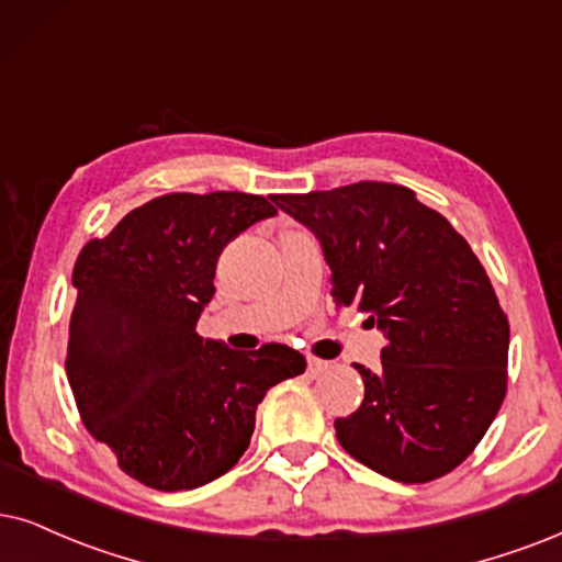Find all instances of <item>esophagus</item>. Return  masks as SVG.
Wrapping results in <instances>:
<instances>
[{"label":"esophagus","mask_w":562,"mask_h":562,"mask_svg":"<svg viewBox=\"0 0 562 562\" xmlns=\"http://www.w3.org/2000/svg\"><path fill=\"white\" fill-rule=\"evenodd\" d=\"M326 368H329V363H326V360L308 358V373H311V375H318V373H324Z\"/></svg>","instance_id":"34e87169"}]
</instances>
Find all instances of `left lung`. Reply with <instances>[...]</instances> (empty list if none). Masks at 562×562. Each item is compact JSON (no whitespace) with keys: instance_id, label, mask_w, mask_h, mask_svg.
<instances>
[{"instance_id":"8db88e82","label":"left lung","mask_w":562,"mask_h":562,"mask_svg":"<svg viewBox=\"0 0 562 562\" xmlns=\"http://www.w3.org/2000/svg\"><path fill=\"white\" fill-rule=\"evenodd\" d=\"M272 202L322 244L337 305L368 311L386 337L381 368L355 363L366 400L334 420L342 449L407 485L449 474L506 396L508 318L470 244L396 183Z\"/></svg>"}]
</instances>
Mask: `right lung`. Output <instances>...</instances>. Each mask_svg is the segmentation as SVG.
Masks as SVG:
<instances>
[{
    "label": "right lung",
    "mask_w": 562,
    "mask_h": 562,
    "mask_svg": "<svg viewBox=\"0 0 562 562\" xmlns=\"http://www.w3.org/2000/svg\"><path fill=\"white\" fill-rule=\"evenodd\" d=\"M277 210L244 191L166 194L77 257L67 379L90 436L153 490H194L238 464L257 407L305 371L285 345L238 352L202 339L223 248Z\"/></svg>",
    "instance_id": "obj_1"
}]
</instances>
